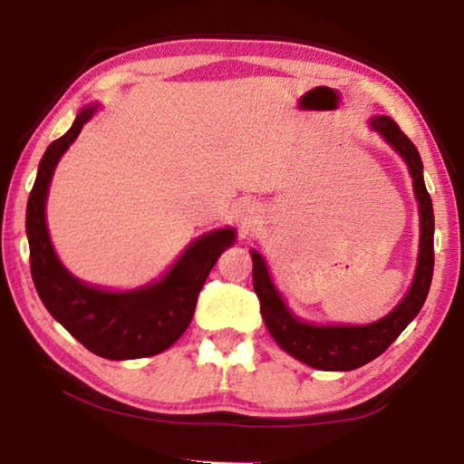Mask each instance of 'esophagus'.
<instances>
[{"instance_id": "esophagus-1", "label": "esophagus", "mask_w": 464, "mask_h": 464, "mask_svg": "<svg viewBox=\"0 0 464 464\" xmlns=\"http://www.w3.org/2000/svg\"><path fill=\"white\" fill-rule=\"evenodd\" d=\"M235 215H237V218H239L243 227H249L257 218V208H256L254 202L243 200V202H239V207L235 208Z\"/></svg>"}]
</instances>
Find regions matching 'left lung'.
Segmentation results:
<instances>
[{
    "label": "left lung",
    "mask_w": 464,
    "mask_h": 464,
    "mask_svg": "<svg viewBox=\"0 0 464 464\" xmlns=\"http://www.w3.org/2000/svg\"><path fill=\"white\" fill-rule=\"evenodd\" d=\"M371 127L403 157L413 178V192L420 202V256L418 268L403 301L368 325H313L296 319L274 286L264 257L251 249L254 290L260 298L264 324L282 350L317 371H354L381 356L399 334L411 324L426 303L434 274V208L423 184V166L418 149L389 116H374Z\"/></svg>",
    "instance_id": "8db88e82"
}]
</instances>
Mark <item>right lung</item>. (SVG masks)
<instances>
[{"label": "right lung", "mask_w": 464, "mask_h": 464, "mask_svg": "<svg viewBox=\"0 0 464 464\" xmlns=\"http://www.w3.org/2000/svg\"><path fill=\"white\" fill-rule=\"evenodd\" d=\"M98 106H85L65 135L46 147L26 207L30 272L46 311L77 342L108 360L155 356L182 335L218 256L233 246L235 231L217 229L194 239L153 285L112 293L83 285L65 270L46 231L44 204L61 155L80 135Z\"/></svg>", "instance_id": "1"}]
</instances>
